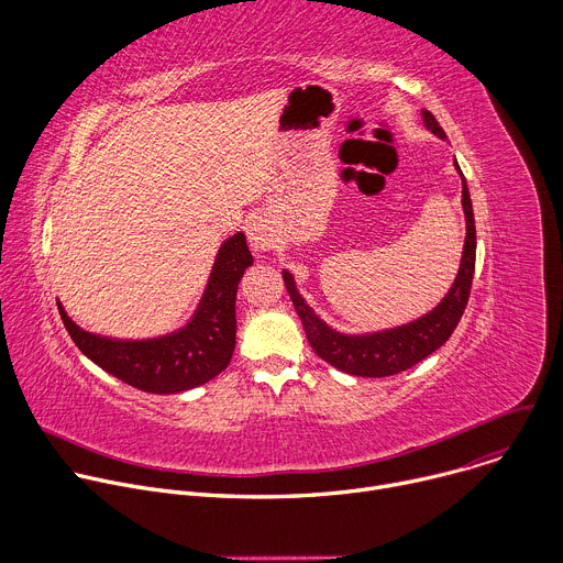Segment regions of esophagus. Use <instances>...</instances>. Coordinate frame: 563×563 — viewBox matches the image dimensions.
I'll return each instance as SVG.
<instances>
[{
    "instance_id": "34e87169",
    "label": "esophagus",
    "mask_w": 563,
    "mask_h": 563,
    "mask_svg": "<svg viewBox=\"0 0 563 563\" xmlns=\"http://www.w3.org/2000/svg\"><path fill=\"white\" fill-rule=\"evenodd\" d=\"M247 238L254 252H269L276 245V229L263 216H256L247 227Z\"/></svg>"
}]
</instances>
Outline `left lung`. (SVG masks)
Returning a JSON list of instances; mask_svg holds the SVG:
<instances>
[{"label": "left lung", "mask_w": 563, "mask_h": 563, "mask_svg": "<svg viewBox=\"0 0 563 563\" xmlns=\"http://www.w3.org/2000/svg\"><path fill=\"white\" fill-rule=\"evenodd\" d=\"M423 124L428 131H432L437 137L445 140V131L439 126L437 118L430 111H421ZM454 169L461 176V205L465 213V245L461 265L456 272V278L445 294V298L428 313H423L417 320H410L406 325L380 330V332H367V334H343L330 328L323 318H320L300 296L294 276L283 269V280L289 291V298L296 307V313L302 320V328L307 334V341L311 350L334 365L341 372L354 374V376H391L404 369H410L432 352H437L454 332L459 320L463 316V309L470 298L472 276H474V258H476V231H474V213H472V200L465 185V178L454 163Z\"/></svg>", "instance_id": "left-lung-1"}]
</instances>
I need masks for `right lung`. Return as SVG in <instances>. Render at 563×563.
Instances as JSON below:
<instances>
[{
  "mask_svg": "<svg viewBox=\"0 0 563 563\" xmlns=\"http://www.w3.org/2000/svg\"><path fill=\"white\" fill-rule=\"evenodd\" d=\"M254 265L243 231L220 245L205 294L180 330L142 341L109 339L75 325L57 300L73 343L104 372L151 394H176L218 376L235 347V294L245 269Z\"/></svg>",
  "mask_w": 563,
  "mask_h": 563,
  "instance_id": "1",
  "label": "right lung"
}]
</instances>
